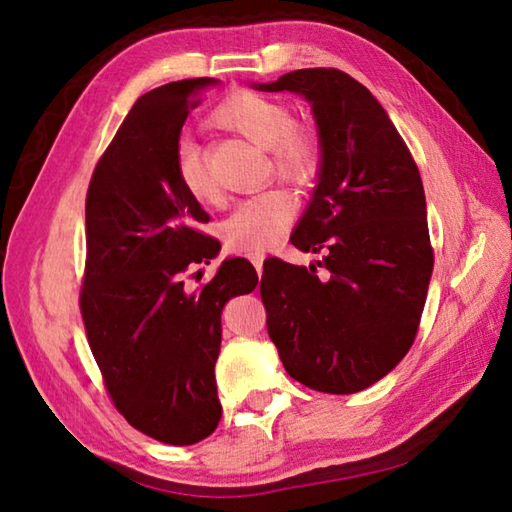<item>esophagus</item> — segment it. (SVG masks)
Listing matches in <instances>:
<instances>
[{
	"mask_svg": "<svg viewBox=\"0 0 512 512\" xmlns=\"http://www.w3.org/2000/svg\"><path fill=\"white\" fill-rule=\"evenodd\" d=\"M250 262H253L255 271L262 275V271H264V253H253V255H250Z\"/></svg>",
	"mask_w": 512,
	"mask_h": 512,
	"instance_id": "esophagus-1",
	"label": "esophagus"
}]
</instances>
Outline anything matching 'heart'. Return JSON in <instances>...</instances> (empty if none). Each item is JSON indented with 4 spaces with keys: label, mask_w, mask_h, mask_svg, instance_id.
Here are the masks:
<instances>
[{
    "label": "heart",
    "mask_w": 512,
    "mask_h": 512,
    "mask_svg": "<svg viewBox=\"0 0 512 512\" xmlns=\"http://www.w3.org/2000/svg\"><path fill=\"white\" fill-rule=\"evenodd\" d=\"M212 121L259 149L268 151V162L277 176L307 183L320 167V140L314 128L293 121L287 103L266 94L239 90L225 97L212 112ZM173 171L183 192L201 205L216 203V189L205 167L203 151L194 142L176 146ZM296 219V198L287 189L271 187L241 201L223 223L225 244L239 253H259L275 244Z\"/></svg>",
    "instance_id": "heart-1"
}]
</instances>
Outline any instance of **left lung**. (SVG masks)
Returning a JSON list of instances; mask_svg holds the SVG:
<instances>
[{
	"label": "left lung",
	"instance_id": "left-lung-1",
	"mask_svg": "<svg viewBox=\"0 0 512 512\" xmlns=\"http://www.w3.org/2000/svg\"><path fill=\"white\" fill-rule=\"evenodd\" d=\"M264 92H298L314 110L323 162L291 244L316 266L273 257L259 284L268 336L289 375L320 393H359L415 341L433 271L422 178L368 88L334 67L296 69Z\"/></svg>",
	"mask_w": 512,
	"mask_h": 512
}]
</instances>
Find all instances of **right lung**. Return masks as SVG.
Listing matches in <instances>:
<instances>
[{
  "label": "right lung",
  "mask_w": 512,
  "mask_h": 512,
  "mask_svg": "<svg viewBox=\"0 0 512 512\" xmlns=\"http://www.w3.org/2000/svg\"><path fill=\"white\" fill-rule=\"evenodd\" d=\"M214 79L146 92L94 167L85 198L81 316L115 409L167 445H194L221 420L214 363L225 302L257 287L248 259H225L198 289L185 280L221 244L210 216L180 189V131ZM196 275V273H194Z\"/></svg>",
  "instance_id": "right-lung-1"
}]
</instances>
